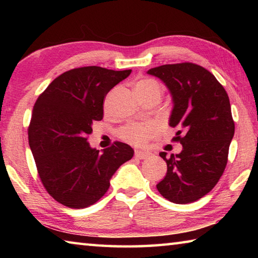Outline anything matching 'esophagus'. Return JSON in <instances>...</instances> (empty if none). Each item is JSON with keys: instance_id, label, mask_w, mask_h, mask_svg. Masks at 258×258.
I'll return each instance as SVG.
<instances>
[{"instance_id": "obj_1", "label": "esophagus", "mask_w": 258, "mask_h": 258, "mask_svg": "<svg viewBox=\"0 0 258 258\" xmlns=\"http://www.w3.org/2000/svg\"><path fill=\"white\" fill-rule=\"evenodd\" d=\"M135 158H139V159H146L148 157L151 156V152L149 151H143V150H135Z\"/></svg>"}]
</instances>
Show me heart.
Masks as SVG:
<instances>
[{
  "label": "heart",
  "instance_id": "1",
  "mask_svg": "<svg viewBox=\"0 0 258 258\" xmlns=\"http://www.w3.org/2000/svg\"><path fill=\"white\" fill-rule=\"evenodd\" d=\"M160 89L158 83L154 80H141L135 84V91H146L149 89ZM154 133V126L147 123H132L126 125L125 127L120 131V137L125 141H127L132 145L141 146L145 145L147 140L149 139L150 135Z\"/></svg>",
  "mask_w": 258,
  "mask_h": 258
}]
</instances>
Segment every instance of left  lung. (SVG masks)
<instances>
[{"instance_id": "8db88e82", "label": "left lung", "mask_w": 258, "mask_h": 258, "mask_svg": "<svg viewBox=\"0 0 258 258\" xmlns=\"http://www.w3.org/2000/svg\"><path fill=\"white\" fill-rule=\"evenodd\" d=\"M164 83L172 97L168 124L178 131L180 154L159 156L167 173L157 189L169 202L189 204L207 195L223 174L234 123L228 93L218 81L198 64H163L147 72Z\"/></svg>"}]
</instances>
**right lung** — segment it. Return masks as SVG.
<instances>
[{
	"instance_id": "right-lung-1",
	"label": "right lung",
	"mask_w": 258,
	"mask_h": 258,
	"mask_svg": "<svg viewBox=\"0 0 258 258\" xmlns=\"http://www.w3.org/2000/svg\"><path fill=\"white\" fill-rule=\"evenodd\" d=\"M131 73L97 66L72 69L52 81L34 104L30 150L43 185L64 206L97 203L115 172L134 155L123 142L99 152L87 141L93 121L103 117V99Z\"/></svg>"
}]
</instances>
